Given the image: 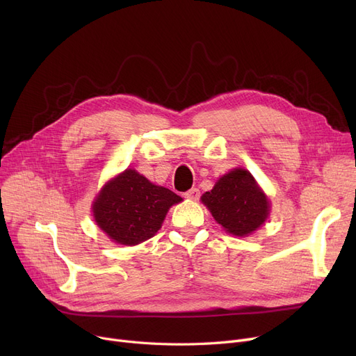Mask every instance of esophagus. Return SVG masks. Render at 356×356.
<instances>
[{
  "mask_svg": "<svg viewBox=\"0 0 356 356\" xmlns=\"http://www.w3.org/2000/svg\"><path fill=\"white\" fill-rule=\"evenodd\" d=\"M183 196H184L186 199H191V200H197V199L200 197V191H199L197 188H192V189H189L188 192H184V193H183Z\"/></svg>",
  "mask_w": 356,
  "mask_h": 356,
  "instance_id": "1",
  "label": "esophagus"
}]
</instances>
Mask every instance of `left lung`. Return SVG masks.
Wrapping results in <instances>:
<instances>
[{
    "label": "left lung",
    "mask_w": 356,
    "mask_h": 356,
    "mask_svg": "<svg viewBox=\"0 0 356 356\" xmlns=\"http://www.w3.org/2000/svg\"><path fill=\"white\" fill-rule=\"evenodd\" d=\"M212 216L227 232L244 236L263 225L268 216V199L245 168L222 176L215 188L202 196Z\"/></svg>",
    "instance_id": "8db88e82"
}]
</instances>
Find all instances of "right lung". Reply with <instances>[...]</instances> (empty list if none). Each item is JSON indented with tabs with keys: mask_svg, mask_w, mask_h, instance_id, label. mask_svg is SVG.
Segmentation results:
<instances>
[{
	"mask_svg": "<svg viewBox=\"0 0 356 356\" xmlns=\"http://www.w3.org/2000/svg\"><path fill=\"white\" fill-rule=\"evenodd\" d=\"M180 200L129 168L102 189L93 203V216L112 241L137 245L160 229L168 208Z\"/></svg>",
	"mask_w": 356,
	"mask_h": 356,
	"instance_id": "1",
	"label": "right lung"
}]
</instances>
